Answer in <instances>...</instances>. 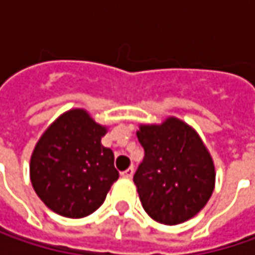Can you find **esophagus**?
<instances>
[{
  "instance_id": "obj_1",
  "label": "esophagus",
  "mask_w": 255,
  "mask_h": 255,
  "mask_svg": "<svg viewBox=\"0 0 255 255\" xmlns=\"http://www.w3.org/2000/svg\"><path fill=\"white\" fill-rule=\"evenodd\" d=\"M133 173H134V169H133V167H129V169H126L125 171H122L121 174H122V177H125V179H130L133 176Z\"/></svg>"
}]
</instances>
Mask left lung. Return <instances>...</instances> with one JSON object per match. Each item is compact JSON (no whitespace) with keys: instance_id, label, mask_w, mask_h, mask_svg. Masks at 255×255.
<instances>
[{"instance_id":"8db88e82","label":"left lung","mask_w":255,"mask_h":255,"mask_svg":"<svg viewBox=\"0 0 255 255\" xmlns=\"http://www.w3.org/2000/svg\"><path fill=\"white\" fill-rule=\"evenodd\" d=\"M137 139L143 162L133 176L144 211L162 224H180L206 206L214 190V164L199 134L169 118L142 125Z\"/></svg>"}]
</instances>
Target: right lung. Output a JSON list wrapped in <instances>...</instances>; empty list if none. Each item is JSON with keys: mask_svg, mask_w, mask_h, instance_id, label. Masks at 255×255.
<instances>
[{"mask_svg": "<svg viewBox=\"0 0 255 255\" xmlns=\"http://www.w3.org/2000/svg\"><path fill=\"white\" fill-rule=\"evenodd\" d=\"M106 128L84 109L59 116L42 134L31 157L35 193L59 216L82 219L98 210L119 171L101 139Z\"/></svg>", "mask_w": 255, "mask_h": 255, "instance_id": "1", "label": "right lung"}]
</instances>
